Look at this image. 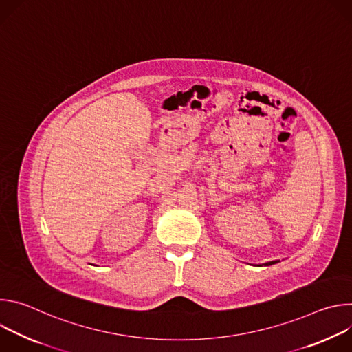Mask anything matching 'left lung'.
<instances>
[{
	"instance_id": "left-lung-1",
	"label": "left lung",
	"mask_w": 352,
	"mask_h": 352,
	"mask_svg": "<svg viewBox=\"0 0 352 352\" xmlns=\"http://www.w3.org/2000/svg\"><path fill=\"white\" fill-rule=\"evenodd\" d=\"M280 261H272V262H267V263H263V265H259V266H270V265H274V263H278Z\"/></svg>"
}]
</instances>
